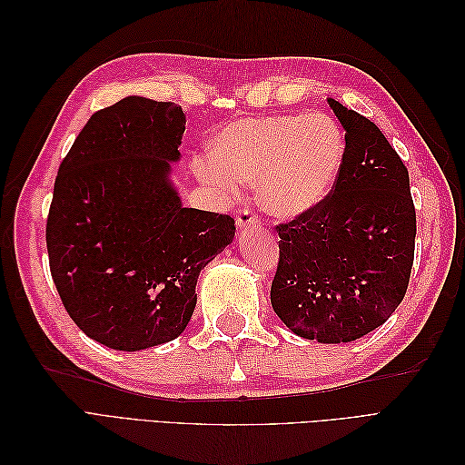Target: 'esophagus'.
<instances>
[{"label":"esophagus","mask_w":465,"mask_h":465,"mask_svg":"<svg viewBox=\"0 0 465 465\" xmlns=\"http://www.w3.org/2000/svg\"><path fill=\"white\" fill-rule=\"evenodd\" d=\"M236 227H238V231H254V229L262 227V223H260L258 215H254L248 209H242L236 217Z\"/></svg>","instance_id":"1"}]
</instances>
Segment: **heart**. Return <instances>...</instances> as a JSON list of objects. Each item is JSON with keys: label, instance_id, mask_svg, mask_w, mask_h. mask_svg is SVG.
Returning a JSON list of instances; mask_svg holds the SVG:
<instances>
[{"label": "heart", "instance_id": "obj_1", "mask_svg": "<svg viewBox=\"0 0 465 465\" xmlns=\"http://www.w3.org/2000/svg\"><path fill=\"white\" fill-rule=\"evenodd\" d=\"M215 154L195 163L221 195L256 182V200L273 217H301L333 192L345 163V134L331 116L279 114L244 118L224 128Z\"/></svg>", "mask_w": 465, "mask_h": 465}]
</instances>
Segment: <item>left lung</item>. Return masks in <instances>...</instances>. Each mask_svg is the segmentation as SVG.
Instances as JSON below:
<instances>
[{
    "mask_svg": "<svg viewBox=\"0 0 465 465\" xmlns=\"http://www.w3.org/2000/svg\"><path fill=\"white\" fill-rule=\"evenodd\" d=\"M345 130V163L318 207L277 224L272 306L304 340L349 343L371 333L405 297L415 207L400 154L369 118L328 98Z\"/></svg>",
    "mask_w": 465,
    "mask_h": 465,
    "instance_id": "obj_1",
    "label": "left lung"
}]
</instances>
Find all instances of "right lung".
Returning <instances> with one entry per match:
<instances>
[{
  "mask_svg": "<svg viewBox=\"0 0 465 465\" xmlns=\"http://www.w3.org/2000/svg\"><path fill=\"white\" fill-rule=\"evenodd\" d=\"M186 116L174 103L125 96L94 112L62 161L46 223L50 272L67 314L116 351L186 330L203 267L234 219L182 205L171 173Z\"/></svg>",
  "mask_w": 465,
  "mask_h": 465,
  "instance_id": "obj_1",
  "label": "right lung"
}]
</instances>
